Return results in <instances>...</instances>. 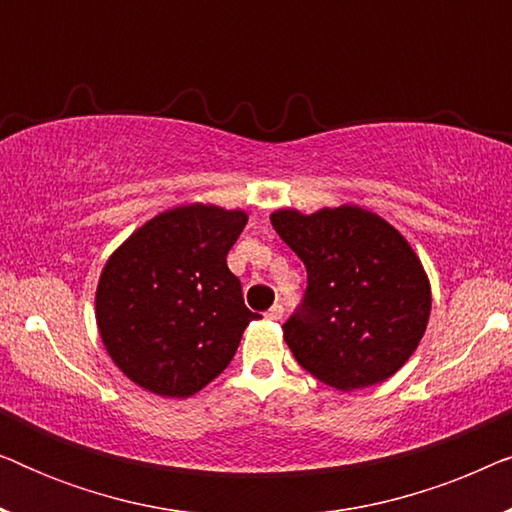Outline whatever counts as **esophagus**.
Returning <instances> with one entry per match:
<instances>
[{"instance_id":"obj_1","label":"esophagus","mask_w":512,"mask_h":512,"mask_svg":"<svg viewBox=\"0 0 512 512\" xmlns=\"http://www.w3.org/2000/svg\"><path fill=\"white\" fill-rule=\"evenodd\" d=\"M282 317H284V307L282 305H272L268 312H265V319H270V321H282Z\"/></svg>"}]
</instances>
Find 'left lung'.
Instances as JSON below:
<instances>
[{"label": "left lung", "mask_w": 512, "mask_h": 512, "mask_svg": "<svg viewBox=\"0 0 512 512\" xmlns=\"http://www.w3.org/2000/svg\"><path fill=\"white\" fill-rule=\"evenodd\" d=\"M270 221L307 270L303 305L282 326L300 366L340 391L403 368L431 314L429 277L408 240L359 205L277 209Z\"/></svg>", "instance_id": "8db88e82"}]
</instances>
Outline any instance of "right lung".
<instances>
[{"mask_svg":"<svg viewBox=\"0 0 512 512\" xmlns=\"http://www.w3.org/2000/svg\"><path fill=\"white\" fill-rule=\"evenodd\" d=\"M247 221L242 209L181 205L109 256L95 291L97 328L111 361L142 389L188 398L233 361L258 319L226 263Z\"/></svg>","mask_w":512,"mask_h":512,"instance_id":"add662e5","label":"right lung"}]
</instances>
